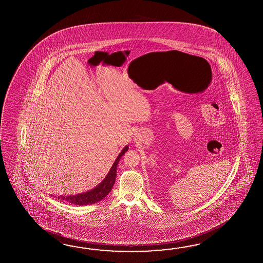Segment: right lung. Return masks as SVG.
<instances>
[{
    "label": "right lung",
    "mask_w": 263,
    "mask_h": 263,
    "mask_svg": "<svg viewBox=\"0 0 263 263\" xmlns=\"http://www.w3.org/2000/svg\"><path fill=\"white\" fill-rule=\"evenodd\" d=\"M129 146H125L123 151L120 152L118 155L116 162H114L112 167L110 169V172L108 173L106 178L102 180L100 184L98 185L96 188L88 191L84 194H80L76 196H61L62 200L64 201L75 204V205H89V204H94L96 202L101 201L105 196L111 192L112 186L115 184V180L117 177V167H118V162L120 158L123 156L124 153L128 151ZM60 198V197H58Z\"/></svg>",
    "instance_id": "1"
}]
</instances>
